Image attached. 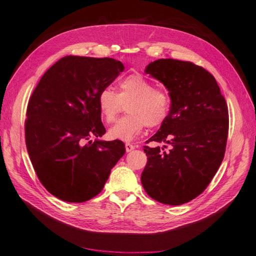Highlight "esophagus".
I'll use <instances>...</instances> for the list:
<instances>
[{"label": "esophagus", "mask_w": 256, "mask_h": 256, "mask_svg": "<svg viewBox=\"0 0 256 256\" xmlns=\"http://www.w3.org/2000/svg\"><path fill=\"white\" fill-rule=\"evenodd\" d=\"M132 150H135V146H134V144H132V143H126V152H132Z\"/></svg>", "instance_id": "obj_1"}]
</instances>
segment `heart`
Listing matches in <instances>:
<instances>
[{
	"label": "heart",
	"mask_w": 256,
	"mask_h": 256,
	"mask_svg": "<svg viewBox=\"0 0 256 256\" xmlns=\"http://www.w3.org/2000/svg\"><path fill=\"white\" fill-rule=\"evenodd\" d=\"M128 116L122 117L108 130L114 140H134L146 126L156 128L168 119L170 110V97L165 91L156 88L154 84L141 75L132 74L121 80L117 92L108 88L98 94L97 106L102 118L110 124L126 104Z\"/></svg>",
	"instance_id": "1"
}]
</instances>
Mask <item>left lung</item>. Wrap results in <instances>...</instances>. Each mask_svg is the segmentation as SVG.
Masks as SVG:
<instances>
[{
	"mask_svg": "<svg viewBox=\"0 0 256 256\" xmlns=\"http://www.w3.org/2000/svg\"><path fill=\"white\" fill-rule=\"evenodd\" d=\"M146 73L165 86L172 100L168 119L148 141L170 148L144 146L148 163L141 183L156 201L182 205L206 190L224 159L227 104L214 77L190 62L158 60Z\"/></svg>",
	"mask_w": 256,
	"mask_h": 256,
	"instance_id": "left-lung-1",
	"label": "left lung"
}]
</instances>
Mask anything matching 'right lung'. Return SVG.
<instances>
[{
  "mask_svg": "<svg viewBox=\"0 0 256 256\" xmlns=\"http://www.w3.org/2000/svg\"><path fill=\"white\" fill-rule=\"evenodd\" d=\"M124 70L114 58L64 56L42 75L25 121L26 146L40 183L62 201L97 196L124 154L120 140L104 141L98 94Z\"/></svg>",
  "mask_w": 256,
  "mask_h": 256,
  "instance_id": "add662e5",
  "label": "right lung"
}]
</instances>
